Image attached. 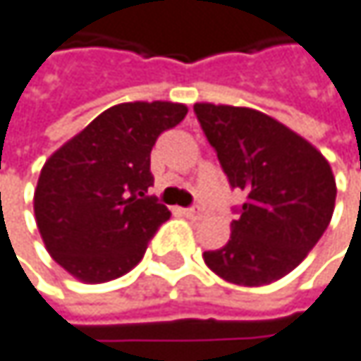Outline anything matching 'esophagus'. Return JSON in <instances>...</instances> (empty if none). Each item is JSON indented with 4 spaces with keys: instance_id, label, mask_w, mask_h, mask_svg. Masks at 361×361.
<instances>
[{
    "instance_id": "34e87169",
    "label": "esophagus",
    "mask_w": 361,
    "mask_h": 361,
    "mask_svg": "<svg viewBox=\"0 0 361 361\" xmlns=\"http://www.w3.org/2000/svg\"><path fill=\"white\" fill-rule=\"evenodd\" d=\"M182 216L188 220H201L203 218V209L199 207H190V209H182Z\"/></svg>"
}]
</instances>
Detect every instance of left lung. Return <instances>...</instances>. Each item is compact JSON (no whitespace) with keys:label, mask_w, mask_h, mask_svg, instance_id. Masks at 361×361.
I'll use <instances>...</instances> for the list:
<instances>
[{"label":"left lung","mask_w":361,"mask_h":361,"mask_svg":"<svg viewBox=\"0 0 361 361\" xmlns=\"http://www.w3.org/2000/svg\"><path fill=\"white\" fill-rule=\"evenodd\" d=\"M195 111L231 186L247 195L228 243L205 252V264L245 288L286 277L332 220L336 182L330 162L305 137L258 109L195 103Z\"/></svg>","instance_id":"1"}]
</instances>
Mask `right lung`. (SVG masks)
Returning a JSON list of instances; mask_svg holds the SVG:
<instances>
[{"label": "right lung", "instance_id": "obj_1", "mask_svg": "<svg viewBox=\"0 0 361 361\" xmlns=\"http://www.w3.org/2000/svg\"><path fill=\"white\" fill-rule=\"evenodd\" d=\"M188 114L184 103L130 101L99 114L42 166L33 212L56 264L82 283H105L139 264L169 209L145 197L158 135Z\"/></svg>", "mask_w": 361, "mask_h": 361}]
</instances>
